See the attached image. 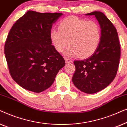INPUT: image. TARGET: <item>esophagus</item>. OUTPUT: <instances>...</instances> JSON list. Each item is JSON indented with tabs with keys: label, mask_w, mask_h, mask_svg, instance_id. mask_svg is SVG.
Returning <instances> with one entry per match:
<instances>
[{
	"label": "esophagus",
	"mask_w": 127,
	"mask_h": 127,
	"mask_svg": "<svg viewBox=\"0 0 127 127\" xmlns=\"http://www.w3.org/2000/svg\"><path fill=\"white\" fill-rule=\"evenodd\" d=\"M65 62L66 64L71 63V62H72V61H73L71 60V59L69 58H65Z\"/></svg>",
	"instance_id": "34e87169"
}]
</instances>
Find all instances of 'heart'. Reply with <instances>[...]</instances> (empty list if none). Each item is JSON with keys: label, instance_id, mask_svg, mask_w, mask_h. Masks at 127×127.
<instances>
[{"label": "heart", "instance_id": "heart-1", "mask_svg": "<svg viewBox=\"0 0 127 127\" xmlns=\"http://www.w3.org/2000/svg\"><path fill=\"white\" fill-rule=\"evenodd\" d=\"M58 29H52L50 37L55 49L66 56L79 55L81 58L91 55L98 48L101 40V29L94 21H88L76 17H68L60 22Z\"/></svg>", "mask_w": 127, "mask_h": 127}]
</instances>
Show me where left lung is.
<instances>
[{"instance_id": "left-lung-1", "label": "left lung", "mask_w": 127, "mask_h": 127, "mask_svg": "<svg viewBox=\"0 0 127 127\" xmlns=\"http://www.w3.org/2000/svg\"><path fill=\"white\" fill-rule=\"evenodd\" d=\"M101 29V40L95 53L83 60L74 61L76 70L72 81L78 89L94 94L109 86L115 78L119 67L121 49L116 28L103 13L94 11Z\"/></svg>"}]
</instances>
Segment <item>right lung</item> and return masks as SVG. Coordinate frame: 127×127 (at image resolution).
<instances>
[{"mask_svg":"<svg viewBox=\"0 0 127 127\" xmlns=\"http://www.w3.org/2000/svg\"><path fill=\"white\" fill-rule=\"evenodd\" d=\"M62 15L29 10L10 29L5 57L11 77L24 89L37 93L44 91L65 65L50 37L53 24Z\"/></svg>","mask_w":127,"mask_h":127,"instance_id":"obj_1","label":"right lung"}]
</instances>
